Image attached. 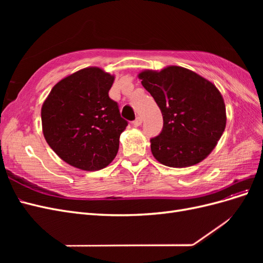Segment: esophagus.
Segmentation results:
<instances>
[{
  "label": "esophagus",
  "mask_w": 263,
  "mask_h": 263,
  "mask_svg": "<svg viewBox=\"0 0 263 263\" xmlns=\"http://www.w3.org/2000/svg\"><path fill=\"white\" fill-rule=\"evenodd\" d=\"M141 123H142V117H141V116H137L136 119H135V121L133 122L134 126H136V127H137V126H140Z\"/></svg>",
  "instance_id": "obj_1"
}]
</instances>
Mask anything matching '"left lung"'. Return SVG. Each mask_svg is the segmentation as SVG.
<instances>
[{"instance_id": "8db88e82", "label": "left lung", "mask_w": 263, "mask_h": 263, "mask_svg": "<svg viewBox=\"0 0 263 263\" xmlns=\"http://www.w3.org/2000/svg\"><path fill=\"white\" fill-rule=\"evenodd\" d=\"M138 78L163 117L161 133L150 139L154 157L171 168H186L204 160L226 127V107L217 87L178 66L144 70Z\"/></svg>"}]
</instances>
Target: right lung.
Listing matches in <instances>:
<instances>
[{
    "label": "right lung",
    "mask_w": 263,
    "mask_h": 263,
    "mask_svg": "<svg viewBox=\"0 0 263 263\" xmlns=\"http://www.w3.org/2000/svg\"><path fill=\"white\" fill-rule=\"evenodd\" d=\"M114 79L98 67L81 69L55 84L42 106L46 141L74 168L101 170L117 155L127 122L108 97Z\"/></svg>",
    "instance_id": "1"
}]
</instances>
